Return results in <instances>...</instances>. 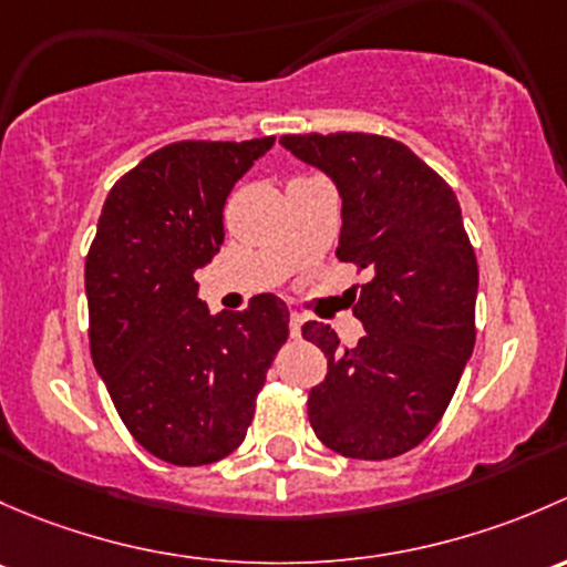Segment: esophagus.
<instances>
[{
    "label": "esophagus",
    "instance_id": "esophagus-1",
    "mask_svg": "<svg viewBox=\"0 0 567 567\" xmlns=\"http://www.w3.org/2000/svg\"><path fill=\"white\" fill-rule=\"evenodd\" d=\"M302 322H306V317H302V313H297V311L289 313V332H291V338L300 336Z\"/></svg>",
    "mask_w": 567,
    "mask_h": 567
}]
</instances>
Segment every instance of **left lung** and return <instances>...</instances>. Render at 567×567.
Listing matches in <instances>:
<instances>
[{
    "mask_svg": "<svg viewBox=\"0 0 567 567\" xmlns=\"http://www.w3.org/2000/svg\"><path fill=\"white\" fill-rule=\"evenodd\" d=\"M281 144L336 183V256L371 272L352 308L365 327L358 347L341 349L322 322L302 324V338L327 358L308 420L341 456L395 458L440 423L475 347L477 259L458 198L395 138L306 133Z\"/></svg>",
    "mask_w": 567,
    "mask_h": 567,
    "instance_id": "8db88e82",
    "label": "left lung"
}]
</instances>
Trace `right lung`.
Returning <instances> with one entry per match:
<instances>
[{"mask_svg": "<svg viewBox=\"0 0 567 567\" xmlns=\"http://www.w3.org/2000/svg\"><path fill=\"white\" fill-rule=\"evenodd\" d=\"M272 142H174L147 155L109 190L86 254L92 363L133 440L168 464L240 447L289 336L281 297L213 317L196 284L224 243L226 196Z\"/></svg>", "mask_w": 567, "mask_h": 567, "instance_id": "1", "label": "right lung"}]
</instances>
